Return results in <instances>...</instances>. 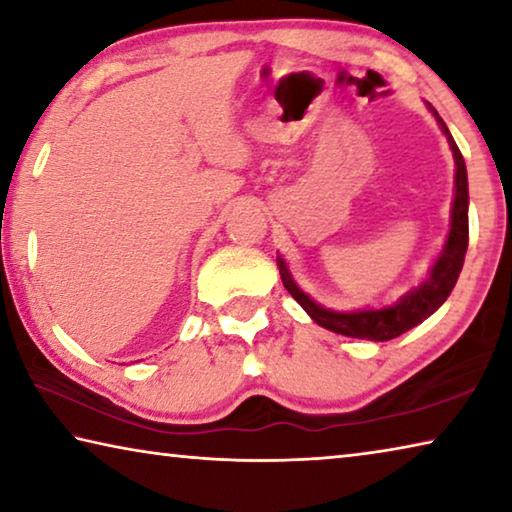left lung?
<instances>
[{
  "label": "left lung",
  "mask_w": 512,
  "mask_h": 512,
  "mask_svg": "<svg viewBox=\"0 0 512 512\" xmlns=\"http://www.w3.org/2000/svg\"><path fill=\"white\" fill-rule=\"evenodd\" d=\"M427 110L436 117L440 131L447 137L449 149L454 153V201H452V216H449V232L445 239V246L440 250L438 257L433 259L429 268L427 280L411 291H406L402 298H397L393 305L386 307H366V309H352V311H336L327 309L323 305L307 296L305 291L298 287L293 280L287 262L277 257V268H280L282 282L287 291L296 298L298 305L307 311L309 318L316 325L329 329V332L350 336V339H368V341H391L395 336L409 332L411 327L420 325L427 320L433 311L443 307V302L449 298L454 284L461 275V268L467 253V239H470V228H467V207H470V194H467V169L465 160L458 146L454 142L452 133L440 119L436 108L427 101Z\"/></svg>",
  "instance_id": "left-lung-1"
}]
</instances>
